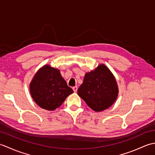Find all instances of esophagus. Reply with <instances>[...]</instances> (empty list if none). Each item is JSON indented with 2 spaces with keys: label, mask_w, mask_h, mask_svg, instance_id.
Segmentation results:
<instances>
[{
  "label": "esophagus",
  "mask_w": 155,
  "mask_h": 155,
  "mask_svg": "<svg viewBox=\"0 0 155 155\" xmlns=\"http://www.w3.org/2000/svg\"><path fill=\"white\" fill-rule=\"evenodd\" d=\"M72 89H73L74 93H77V89H78V87H77V86H75V87H72Z\"/></svg>",
  "instance_id": "obj_1"
}]
</instances>
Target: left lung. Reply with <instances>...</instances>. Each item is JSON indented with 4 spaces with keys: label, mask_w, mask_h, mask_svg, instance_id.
<instances>
[{
    "label": "left lung",
    "mask_w": 155,
    "mask_h": 155,
    "mask_svg": "<svg viewBox=\"0 0 155 155\" xmlns=\"http://www.w3.org/2000/svg\"><path fill=\"white\" fill-rule=\"evenodd\" d=\"M118 87L114 76L106 65L101 64L87 72L83 83L78 89V95L96 112L110 107L116 101Z\"/></svg>",
    "instance_id": "left-lung-1"
}]
</instances>
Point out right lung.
<instances>
[{
	"instance_id": "right-lung-1",
	"label": "right lung",
	"mask_w": 155,
	"mask_h": 155,
	"mask_svg": "<svg viewBox=\"0 0 155 155\" xmlns=\"http://www.w3.org/2000/svg\"><path fill=\"white\" fill-rule=\"evenodd\" d=\"M32 99L41 108L54 110L63 103L73 90L69 87L58 68L45 64L38 69L30 83Z\"/></svg>"
}]
</instances>
